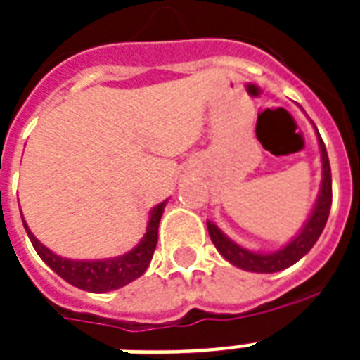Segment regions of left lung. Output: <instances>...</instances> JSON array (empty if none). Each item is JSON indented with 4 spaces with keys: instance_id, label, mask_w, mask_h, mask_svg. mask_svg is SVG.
<instances>
[{
    "instance_id": "left-lung-1",
    "label": "left lung",
    "mask_w": 360,
    "mask_h": 360,
    "mask_svg": "<svg viewBox=\"0 0 360 360\" xmlns=\"http://www.w3.org/2000/svg\"><path fill=\"white\" fill-rule=\"evenodd\" d=\"M318 141L319 149H321V164H323V179H321V188H319L318 202L314 205L312 214H310V219L307 220V224L302 226L301 233H299L293 240H290L284 248H280V250L276 252H271V254L246 250V248L239 246L231 239H228L213 222H207V230L209 236H211V240H213V245L217 246V250H219L231 265H236V267L239 269H245V271H250V273H276V271L291 267L293 263L299 262V259H301L304 254H308L310 248L316 245V240L319 239L325 224H327L330 203H333L330 164L329 157H327V149H325V143L323 140H321L319 132Z\"/></svg>"
}]
</instances>
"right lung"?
Returning a JSON list of instances; mask_svg holds the SVG:
<instances>
[{
	"mask_svg": "<svg viewBox=\"0 0 360 360\" xmlns=\"http://www.w3.org/2000/svg\"><path fill=\"white\" fill-rule=\"evenodd\" d=\"M166 202L158 203L149 214V224H147L146 236L130 252L123 256L112 257V259H93V262H76V259H67L52 250H48L41 240L37 239L30 231L25 220L24 228L27 231L31 245L41 256V259L52 269L53 273H58L63 280L75 288H80L84 291L91 293H106V291L120 290L123 285L130 284L132 280L140 278L146 273V269L151 263L153 252L157 248L158 239V222L164 213Z\"/></svg>",
	"mask_w": 360,
	"mask_h": 360,
	"instance_id": "obj_1",
	"label": "right lung"
}]
</instances>
